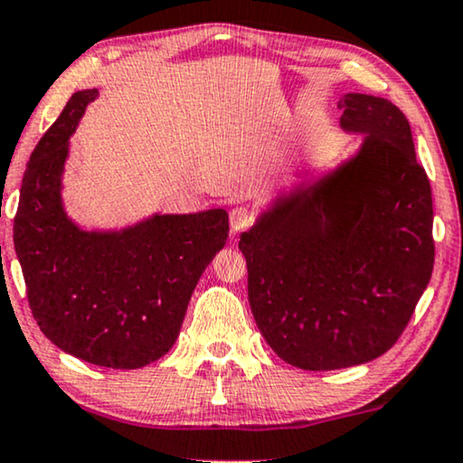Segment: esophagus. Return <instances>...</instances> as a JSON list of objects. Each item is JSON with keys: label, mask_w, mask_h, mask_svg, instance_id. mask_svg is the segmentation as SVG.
<instances>
[{"label": "esophagus", "mask_w": 463, "mask_h": 463, "mask_svg": "<svg viewBox=\"0 0 463 463\" xmlns=\"http://www.w3.org/2000/svg\"><path fill=\"white\" fill-rule=\"evenodd\" d=\"M251 224H253V213L250 210H245V207H234L231 212V229L234 232L247 231Z\"/></svg>", "instance_id": "1"}]
</instances>
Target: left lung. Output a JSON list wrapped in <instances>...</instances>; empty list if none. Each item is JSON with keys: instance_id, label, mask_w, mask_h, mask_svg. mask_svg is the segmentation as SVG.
<instances>
[{"instance_id": "obj_1", "label": "left lung", "mask_w": 463, "mask_h": 463, "mask_svg": "<svg viewBox=\"0 0 463 463\" xmlns=\"http://www.w3.org/2000/svg\"><path fill=\"white\" fill-rule=\"evenodd\" d=\"M356 157L285 194L241 234L247 296L269 346L306 371L382 356L402 335L434 266L432 193L399 107L346 94Z\"/></svg>"}]
</instances>
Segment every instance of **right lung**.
I'll return each instance as SVG.
<instances>
[{
  "label": "right lung",
  "mask_w": 463,
  "mask_h": 463,
  "mask_svg": "<svg viewBox=\"0 0 463 463\" xmlns=\"http://www.w3.org/2000/svg\"><path fill=\"white\" fill-rule=\"evenodd\" d=\"M96 94L71 96L31 153L14 247L31 312L52 344L99 367L138 369L174 346L194 285L229 239V213L153 216L119 232L71 222L61 175L71 134Z\"/></svg>",
  "instance_id": "1"
}]
</instances>
